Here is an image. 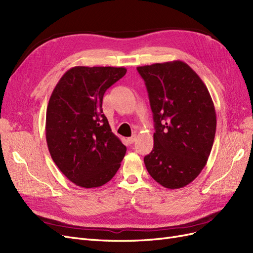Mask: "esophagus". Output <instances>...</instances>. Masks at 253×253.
<instances>
[{"label":"esophagus","instance_id":"esophagus-1","mask_svg":"<svg viewBox=\"0 0 253 253\" xmlns=\"http://www.w3.org/2000/svg\"><path fill=\"white\" fill-rule=\"evenodd\" d=\"M136 138H137L136 135H133L132 137H128V138H127V142H128V143H133V142L136 140Z\"/></svg>","mask_w":253,"mask_h":253}]
</instances>
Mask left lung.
<instances>
[{
  "label": "left lung",
  "instance_id": "left-lung-1",
  "mask_svg": "<svg viewBox=\"0 0 253 253\" xmlns=\"http://www.w3.org/2000/svg\"><path fill=\"white\" fill-rule=\"evenodd\" d=\"M154 119V147L144 157L153 179L168 189L193 181L205 168L214 141L216 114L209 90L182 61L137 67Z\"/></svg>",
  "mask_w": 253,
  "mask_h": 253
}]
</instances>
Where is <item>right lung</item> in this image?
<instances>
[{"label":"right lung","mask_w":253,"mask_h":253,"mask_svg":"<svg viewBox=\"0 0 253 253\" xmlns=\"http://www.w3.org/2000/svg\"><path fill=\"white\" fill-rule=\"evenodd\" d=\"M126 73L125 67L75 66L53 88L46 111L47 147L66 177L81 188H98L116 174L126 147L102 111L105 90Z\"/></svg>","instance_id":"add662e5"}]
</instances>
